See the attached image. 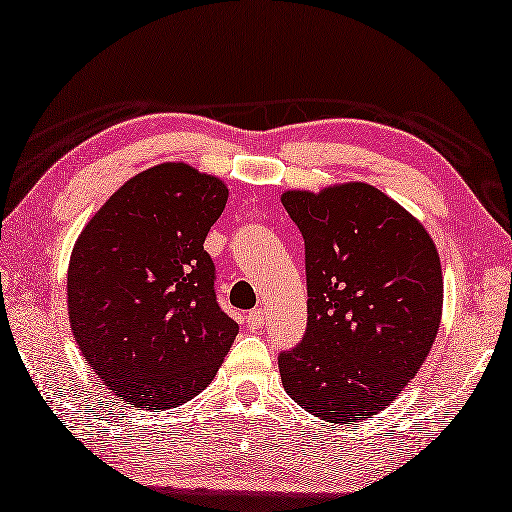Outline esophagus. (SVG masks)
I'll list each match as a JSON object with an SVG mask.
<instances>
[{
    "label": "esophagus",
    "mask_w": 512,
    "mask_h": 512,
    "mask_svg": "<svg viewBox=\"0 0 512 512\" xmlns=\"http://www.w3.org/2000/svg\"><path fill=\"white\" fill-rule=\"evenodd\" d=\"M246 323H248L250 330H259V328H262V325L266 323V312H264L262 308L250 310V312L246 314Z\"/></svg>",
    "instance_id": "obj_1"
}]
</instances>
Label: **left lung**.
Returning <instances> with one entry per match:
<instances>
[{"instance_id": "1", "label": "left lung", "mask_w": 512, "mask_h": 512, "mask_svg": "<svg viewBox=\"0 0 512 512\" xmlns=\"http://www.w3.org/2000/svg\"><path fill=\"white\" fill-rule=\"evenodd\" d=\"M306 242L308 328L279 354L288 396L334 424L372 418L418 374L442 319L438 248L365 182L281 195Z\"/></svg>"}]
</instances>
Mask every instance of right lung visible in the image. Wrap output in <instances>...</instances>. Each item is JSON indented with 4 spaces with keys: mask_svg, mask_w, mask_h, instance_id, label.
<instances>
[{
    "mask_svg": "<svg viewBox=\"0 0 512 512\" xmlns=\"http://www.w3.org/2000/svg\"><path fill=\"white\" fill-rule=\"evenodd\" d=\"M226 184L184 162L140 171L85 224L68 319L85 361L127 405L171 409L220 369L239 325L217 306L204 239Z\"/></svg>",
    "mask_w": 512,
    "mask_h": 512,
    "instance_id": "right-lung-1",
    "label": "right lung"
}]
</instances>
